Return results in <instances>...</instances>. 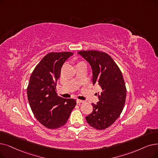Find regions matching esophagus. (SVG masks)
I'll list each match as a JSON object with an SVG mask.
<instances>
[{"instance_id":"obj_1","label":"esophagus","mask_w":158,"mask_h":158,"mask_svg":"<svg viewBox=\"0 0 158 158\" xmlns=\"http://www.w3.org/2000/svg\"><path fill=\"white\" fill-rule=\"evenodd\" d=\"M84 102H85V101L80 100V99H77V103L78 105H80V104H82V103H84Z\"/></svg>"}]
</instances>
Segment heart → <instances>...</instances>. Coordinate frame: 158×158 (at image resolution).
I'll return each mask as SVG.
<instances>
[{
  "label": "heart",
  "instance_id": "obj_1",
  "mask_svg": "<svg viewBox=\"0 0 158 158\" xmlns=\"http://www.w3.org/2000/svg\"><path fill=\"white\" fill-rule=\"evenodd\" d=\"M81 63H84L83 62V61H81V62H79L77 64H81Z\"/></svg>",
  "mask_w": 158,
  "mask_h": 158
}]
</instances>
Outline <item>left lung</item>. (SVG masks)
<instances>
[{
  "label": "left lung",
  "instance_id": "1",
  "mask_svg": "<svg viewBox=\"0 0 158 158\" xmlns=\"http://www.w3.org/2000/svg\"><path fill=\"white\" fill-rule=\"evenodd\" d=\"M78 53L92 66L93 84H98L102 89L98 92L99 101L92 104L93 112L86 116V121L95 129H106L119 117L125 104L127 88L122 72L105 52L83 50Z\"/></svg>",
  "mask_w": 158,
  "mask_h": 158
}]
</instances>
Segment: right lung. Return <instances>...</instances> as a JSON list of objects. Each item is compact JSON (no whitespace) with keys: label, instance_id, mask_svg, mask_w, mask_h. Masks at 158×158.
I'll use <instances>...</instances> for the list:
<instances>
[{"label":"right lung","instance_id":"right-lung-1","mask_svg":"<svg viewBox=\"0 0 158 158\" xmlns=\"http://www.w3.org/2000/svg\"><path fill=\"white\" fill-rule=\"evenodd\" d=\"M73 53L50 52L33 70L27 88V95L32 112L45 127L57 129L64 126L76 105L73 99L57 95L56 83L65 60Z\"/></svg>","mask_w":158,"mask_h":158}]
</instances>
